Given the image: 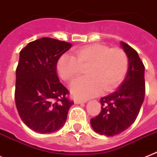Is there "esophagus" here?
<instances>
[{
    "mask_svg": "<svg viewBox=\"0 0 157 157\" xmlns=\"http://www.w3.org/2000/svg\"><path fill=\"white\" fill-rule=\"evenodd\" d=\"M74 102H75V104H79V103H86L87 101H86V100H82V99H75V101H74Z\"/></svg>",
    "mask_w": 157,
    "mask_h": 157,
    "instance_id": "34e87169",
    "label": "esophagus"
}]
</instances>
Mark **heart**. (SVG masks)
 Listing matches in <instances>:
<instances>
[{
    "label": "heart",
    "mask_w": 157,
    "mask_h": 157,
    "mask_svg": "<svg viewBox=\"0 0 157 157\" xmlns=\"http://www.w3.org/2000/svg\"><path fill=\"white\" fill-rule=\"evenodd\" d=\"M87 76L77 78L70 85L71 94L76 98L86 99L104 90L109 92L116 89L128 71V59L124 50L110 49L101 44H91L74 50L73 56L64 54L57 64L58 75L70 81L86 67Z\"/></svg>",
    "instance_id": "heart-1"
}]
</instances>
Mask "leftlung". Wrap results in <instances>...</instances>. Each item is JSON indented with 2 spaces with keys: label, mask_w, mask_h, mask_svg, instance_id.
<instances>
[{
  "label": "left lung",
  "mask_w": 157,
  "mask_h": 157,
  "mask_svg": "<svg viewBox=\"0 0 157 157\" xmlns=\"http://www.w3.org/2000/svg\"><path fill=\"white\" fill-rule=\"evenodd\" d=\"M120 46L128 59V72L120 86L112 94L101 98V111L90 120L95 132L113 136L135 122L145 95L144 66L138 53L124 43Z\"/></svg>",
  "instance_id": "obj_1"
}]
</instances>
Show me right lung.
Returning a JSON list of instances; mask_svg holds the SVG:
<instances>
[{
    "label": "right lung",
    "instance_id": "obj_1",
    "mask_svg": "<svg viewBox=\"0 0 157 157\" xmlns=\"http://www.w3.org/2000/svg\"><path fill=\"white\" fill-rule=\"evenodd\" d=\"M72 46L66 41L42 37L21 50L16 70L15 103L26 126L41 133H52L66 123L74 102L58 79V59Z\"/></svg>",
    "mask_w": 157,
    "mask_h": 157
}]
</instances>
